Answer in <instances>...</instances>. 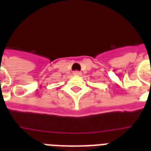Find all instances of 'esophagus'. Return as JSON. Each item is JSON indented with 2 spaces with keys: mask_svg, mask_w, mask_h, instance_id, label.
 <instances>
[{
  "mask_svg": "<svg viewBox=\"0 0 151 151\" xmlns=\"http://www.w3.org/2000/svg\"><path fill=\"white\" fill-rule=\"evenodd\" d=\"M73 74H74V75H80V74H81V72L76 70V71H73Z\"/></svg>",
  "mask_w": 151,
  "mask_h": 151,
  "instance_id": "obj_1",
  "label": "esophagus"
}]
</instances>
